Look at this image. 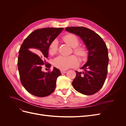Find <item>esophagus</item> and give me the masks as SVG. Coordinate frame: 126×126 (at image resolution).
<instances>
[{
	"label": "esophagus",
	"instance_id": "esophagus-1",
	"mask_svg": "<svg viewBox=\"0 0 126 126\" xmlns=\"http://www.w3.org/2000/svg\"><path fill=\"white\" fill-rule=\"evenodd\" d=\"M60 72H61V74H63L66 73L67 71H64V70H61Z\"/></svg>",
	"mask_w": 126,
	"mask_h": 126
}]
</instances>
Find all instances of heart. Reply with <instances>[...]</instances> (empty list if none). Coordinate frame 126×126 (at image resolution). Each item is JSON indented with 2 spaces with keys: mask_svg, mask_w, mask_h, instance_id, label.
<instances>
[{
  "mask_svg": "<svg viewBox=\"0 0 126 126\" xmlns=\"http://www.w3.org/2000/svg\"><path fill=\"white\" fill-rule=\"evenodd\" d=\"M63 40L66 44L74 48L73 51L80 58L83 59L87 56L86 49L82 46H77L79 43L78 38L73 33L64 35ZM58 49V42L57 39L53 40L49 45L48 52L51 55H55ZM54 65L61 70H66L70 68L76 67L79 64V60L75 55L69 56H59L54 60Z\"/></svg>",
  "mask_w": 126,
  "mask_h": 126,
  "instance_id": "b5f03b06",
  "label": "heart"
}]
</instances>
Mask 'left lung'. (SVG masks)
I'll return each mask as SVG.
<instances>
[{"mask_svg": "<svg viewBox=\"0 0 126 126\" xmlns=\"http://www.w3.org/2000/svg\"><path fill=\"white\" fill-rule=\"evenodd\" d=\"M65 29L80 37L89 51L87 62L81 68L83 71H76L77 74L72 86L82 94H94L104 85L107 75V47L101 37L92 30L83 27H68Z\"/></svg>", "mask_w": 126, "mask_h": 126, "instance_id": "obj_1", "label": "left lung"}]
</instances>
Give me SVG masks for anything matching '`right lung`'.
I'll return each instance as SVG.
<instances>
[{"label":"right lung","mask_w":126,"mask_h":126,"mask_svg":"<svg viewBox=\"0 0 126 126\" xmlns=\"http://www.w3.org/2000/svg\"><path fill=\"white\" fill-rule=\"evenodd\" d=\"M63 28H45L35 30L24 40L19 51L18 68L20 79L26 90L39 97L48 96L54 92L60 71L54 67L47 72L42 71L51 64L46 62L51 42L62 32ZM32 50L35 53L30 51Z\"/></svg>","instance_id":"add662e5"}]
</instances>
